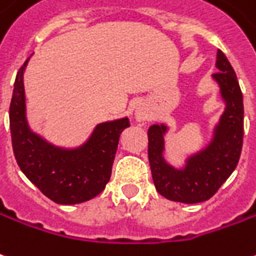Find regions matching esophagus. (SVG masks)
Returning a JSON list of instances; mask_svg holds the SVG:
<instances>
[{
  "label": "esophagus",
  "mask_w": 256,
  "mask_h": 256,
  "mask_svg": "<svg viewBox=\"0 0 256 256\" xmlns=\"http://www.w3.org/2000/svg\"><path fill=\"white\" fill-rule=\"evenodd\" d=\"M134 116H136L137 122H146V119H148V114L142 108H137L136 112H134Z\"/></svg>",
  "instance_id": "1"
}]
</instances>
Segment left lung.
Instances as JSON below:
<instances>
[{"instance_id": "obj_1", "label": "left lung", "mask_w": 256, "mask_h": 256, "mask_svg": "<svg viewBox=\"0 0 256 256\" xmlns=\"http://www.w3.org/2000/svg\"><path fill=\"white\" fill-rule=\"evenodd\" d=\"M212 74L220 87L226 104L214 137L204 150L191 155L182 169L173 168L164 158L168 126L152 124L148 128V159L155 188L170 201L184 204L204 202L220 188L238 164L244 137L242 92L234 69L226 55L218 50Z\"/></svg>"}]
</instances>
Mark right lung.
Segmentation results:
<instances>
[{
  "label": "right lung",
  "mask_w": 256,
  "mask_h": 256,
  "mask_svg": "<svg viewBox=\"0 0 256 256\" xmlns=\"http://www.w3.org/2000/svg\"><path fill=\"white\" fill-rule=\"evenodd\" d=\"M16 74L10 106L12 148L20 170L36 187L62 205L86 202L102 192L110 182L119 137L130 126L128 118L100 123L78 148H60L33 133L26 119L23 73Z\"/></svg>",
  "instance_id": "add662e5"
}]
</instances>
